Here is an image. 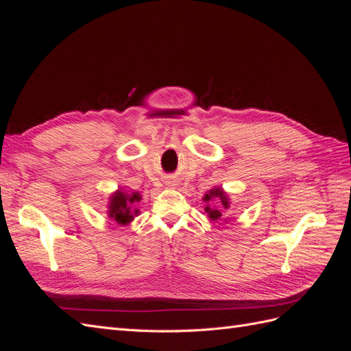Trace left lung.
Masks as SVG:
<instances>
[{
	"instance_id": "obj_1",
	"label": "left lung",
	"mask_w": 351,
	"mask_h": 351,
	"mask_svg": "<svg viewBox=\"0 0 351 351\" xmlns=\"http://www.w3.org/2000/svg\"><path fill=\"white\" fill-rule=\"evenodd\" d=\"M204 199V202L206 204L205 206V212L208 214L209 219L210 221H228L226 217H224V212H227L230 209V197L227 195V192L222 187L217 186L214 189H210L209 192L202 197ZM212 201H217V204L215 206L211 205Z\"/></svg>"
}]
</instances>
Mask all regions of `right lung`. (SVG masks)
Here are the masks:
<instances>
[{
	"label": "right lung",
	"mask_w": 351,
	"mask_h": 351,
	"mask_svg": "<svg viewBox=\"0 0 351 351\" xmlns=\"http://www.w3.org/2000/svg\"><path fill=\"white\" fill-rule=\"evenodd\" d=\"M141 200L142 196L139 192H129V190L119 187L110 195L107 214L119 226H129L134 217L139 215L141 210L136 208V204H139Z\"/></svg>",
	"instance_id": "1"
}]
</instances>
